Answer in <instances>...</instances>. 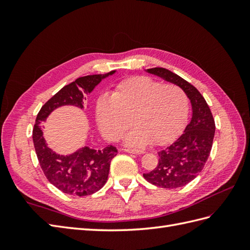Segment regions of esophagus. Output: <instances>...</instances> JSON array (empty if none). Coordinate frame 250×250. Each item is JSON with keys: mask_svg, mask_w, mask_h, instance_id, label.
<instances>
[{"mask_svg": "<svg viewBox=\"0 0 250 250\" xmlns=\"http://www.w3.org/2000/svg\"><path fill=\"white\" fill-rule=\"evenodd\" d=\"M122 151H125V152H128V153H136V155H141V153H144L145 151H143V150H134V149H126V148H124V149H122Z\"/></svg>", "mask_w": 250, "mask_h": 250, "instance_id": "obj_1", "label": "esophagus"}]
</instances>
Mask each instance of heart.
<instances>
[{
	"mask_svg": "<svg viewBox=\"0 0 250 250\" xmlns=\"http://www.w3.org/2000/svg\"><path fill=\"white\" fill-rule=\"evenodd\" d=\"M189 102L184 90L174 83H161L147 76L124 79L111 95H101L95 117L103 135L117 141L132 121L135 126L125 136L130 146L168 144L187 121ZM132 119H130V117Z\"/></svg>",
	"mask_w": 250,
	"mask_h": 250,
	"instance_id": "heart-1",
	"label": "heart"
}]
</instances>
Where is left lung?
Wrapping results in <instances>:
<instances>
[{
	"label": "left lung",
	"mask_w": 250,
	"mask_h": 250,
	"mask_svg": "<svg viewBox=\"0 0 250 250\" xmlns=\"http://www.w3.org/2000/svg\"><path fill=\"white\" fill-rule=\"evenodd\" d=\"M147 72L184 90L192 106V118L172 145L158 152L156 168L143 176L148 183L161 188L183 187L202 172L209 157L216 128L214 117L199 90L177 74L163 67L148 68Z\"/></svg>",
	"instance_id": "8db88e82"
}]
</instances>
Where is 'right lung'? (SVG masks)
<instances>
[{
  "mask_svg": "<svg viewBox=\"0 0 250 250\" xmlns=\"http://www.w3.org/2000/svg\"><path fill=\"white\" fill-rule=\"evenodd\" d=\"M115 71L77 78L66 84L42 106L33 128V143L40 166L46 178L62 192L83 196L97 192L107 182L110 161L117 155V148L108 145L102 150L83 147L72 155H57L47 146L42 131V122L52 110L64 105L83 108L84 95L90 93L103 78Z\"/></svg>",
  "mask_w": 250,
  "mask_h": 250,
  "instance_id": "obj_1",
  "label": "right lung"
}]
</instances>
